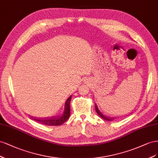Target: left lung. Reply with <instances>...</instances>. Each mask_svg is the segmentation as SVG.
I'll list each match as a JSON object with an SVG mask.
<instances>
[{
    "mask_svg": "<svg viewBox=\"0 0 158 158\" xmlns=\"http://www.w3.org/2000/svg\"><path fill=\"white\" fill-rule=\"evenodd\" d=\"M95 109H96V112H97V114H98L99 116H100L102 119H104L105 120H107V121H112V120H113L114 119V117L108 116H106V114H102V112H101V111L99 110L98 108V106H97V105L96 104H95Z\"/></svg>",
    "mask_w": 158,
    "mask_h": 158,
    "instance_id": "1",
    "label": "left lung"
}]
</instances>
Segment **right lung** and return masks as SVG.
I'll use <instances>...</instances> for the list:
<instances>
[{
    "instance_id": "right-lung-1",
    "label": "right lung",
    "mask_w": 158,
    "mask_h": 158,
    "mask_svg": "<svg viewBox=\"0 0 158 158\" xmlns=\"http://www.w3.org/2000/svg\"><path fill=\"white\" fill-rule=\"evenodd\" d=\"M71 95L67 99L64 109L62 113L58 116L49 117V118H31L34 120L44 125L47 126H59L64 124L65 122L68 120L70 116V102L71 99Z\"/></svg>"
}]
</instances>
